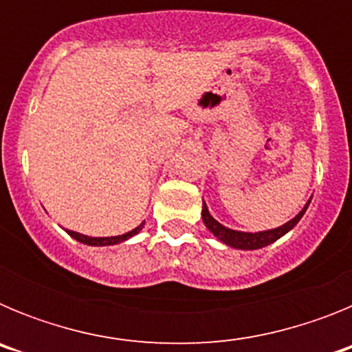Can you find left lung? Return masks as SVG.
<instances>
[{"label":"left lung","mask_w":352,"mask_h":352,"mask_svg":"<svg viewBox=\"0 0 352 352\" xmlns=\"http://www.w3.org/2000/svg\"><path fill=\"white\" fill-rule=\"evenodd\" d=\"M309 204L310 201L305 204L303 210H301L294 219L289 220L287 223L276 227V229H270V231H263V232H239V231H232V229H227V227H223L222 223L217 222V220L211 217L210 211H208V206L204 203H203V222L204 226H206L208 229H210V231L213 232L220 241H222V243L229 245V247L232 248H239V250H257V248L268 247L270 243H273V241H276L278 238H282L285 232L291 231L292 227L300 222L301 217H303L305 211H307V208H309Z\"/></svg>","instance_id":"8db88e82"}]
</instances>
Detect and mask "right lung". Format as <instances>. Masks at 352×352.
<instances>
[{"label":"right lung","instance_id":"1","mask_svg":"<svg viewBox=\"0 0 352 352\" xmlns=\"http://www.w3.org/2000/svg\"><path fill=\"white\" fill-rule=\"evenodd\" d=\"M141 229H142V223L139 227H135L133 231L126 232V234L111 236V238H91V236H84V234H79V232H74V231H67V232L72 236V238L77 239V241H80V243H84V245H91V247H105V245L121 243V241H125V239L132 238L133 234H138Z\"/></svg>","mask_w":352,"mask_h":352}]
</instances>
